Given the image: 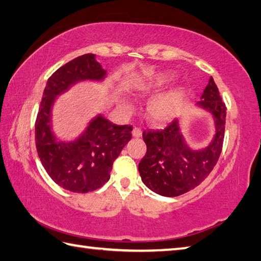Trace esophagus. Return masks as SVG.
Returning <instances> with one entry per match:
<instances>
[{"label": "esophagus", "mask_w": 261, "mask_h": 261, "mask_svg": "<svg viewBox=\"0 0 261 261\" xmlns=\"http://www.w3.org/2000/svg\"><path fill=\"white\" fill-rule=\"evenodd\" d=\"M142 135V131L139 129V127H135L134 130H132V136L135 138H140Z\"/></svg>", "instance_id": "obj_1"}]
</instances>
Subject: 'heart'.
I'll list each match as a JSON object with an SVG mask.
<instances>
[{"label": "heart", "mask_w": 261, "mask_h": 261, "mask_svg": "<svg viewBox=\"0 0 261 261\" xmlns=\"http://www.w3.org/2000/svg\"><path fill=\"white\" fill-rule=\"evenodd\" d=\"M171 80L170 75H165L157 77L156 80H145L139 83L137 86V91L141 94H149L154 88L162 86L165 83ZM182 102V95L179 92H170L164 95H159L151 99L148 104V114L150 119L158 123L168 122L175 118V115L179 112Z\"/></svg>", "instance_id": "b5f03b06"}]
</instances>
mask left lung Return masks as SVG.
<instances>
[{"mask_svg": "<svg viewBox=\"0 0 261 261\" xmlns=\"http://www.w3.org/2000/svg\"><path fill=\"white\" fill-rule=\"evenodd\" d=\"M195 105L208 112L214 121V135L206 147L194 149L188 145L179 119L163 130L142 134L147 152L138 169L145 185L159 195L179 196L198 186L212 171L222 151L226 108L212 77Z\"/></svg>", "mask_w": 261, "mask_h": 261, "instance_id": "obj_1", "label": "left lung"}]
</instances>
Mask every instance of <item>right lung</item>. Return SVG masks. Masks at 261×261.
<instances>
[{"label": "right lung", "instance_id": "right-lung-1", "mask_svg": "<svg viewBox=\"0 0 261 261\" xmlns=\"http://www.w3.org/2000/svg\"><path fill=\"white\" fill-rule=\"evenodd\" d=\"M107 70L94 54L77 57L49 77L36 121L38 156L51 179L64 190L88 193L110 179L114 160L131 139V125H118L101 114L74 141L58 139L53 130V108L58 95L83 81L103 82Z\"/></svg>", "mask_w": 261, "mask_h": 261}]
</instances>
